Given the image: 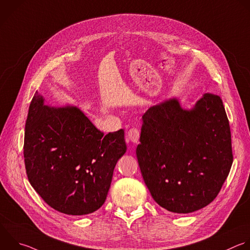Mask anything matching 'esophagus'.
I'll return each instance as SVG.
<instances>
[{"instance_id":"esophagus-1","label":"esophagus","mask_w":250,"mask_h":250,"mask_svg":"<svg viewBox=\"0 0 250 250\" xmlns=\"http://www.w3.org/2000/svg\"><path fill=\"white\" fill-rule=\"evenodd\" d=\"M127 139L132 143H137L139 139V130L135 127L129 129L127 132Z\"/></svg>"}]
</instances>
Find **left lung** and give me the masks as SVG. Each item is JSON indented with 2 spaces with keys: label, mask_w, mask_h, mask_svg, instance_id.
<instances>
[{
  "label": "left lung",
  "mask_w": 250,
  "mask_h": 250,
  "mask_svg": "<svg viewBox=\"0 0 250 250\" xmlns=\"http://www.w3.org/2000/svg\"><path fill=\"white\" fill-rule=\"evenodd\" d=\"M136 157L153 199L173 213L210 204L232 164L229 120L222 99L205 93L191 109L177 97L142 116Z\"/></svg>",
  "instance_id": "obj_1"
}]
</instances>
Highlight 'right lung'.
<instances>
[{
	"label": "right lung",
	"instance_id": "add662e5",
	"mask_svg": "<svg viewBox=\"0 0 250 250\" xmlns=\"http://www.w3.org/2000/svg\"><path fill=\"white\" fill-rule=\"evenodd\" d=\"M44 101L36 91L25 124L28 181L61 213H93L104 204L116 164L126 151L125 131L104 135L78 107H53Z\"/></svg>",
	"mask_w": 250,
	"mask_h": 250
}]
</instances>
